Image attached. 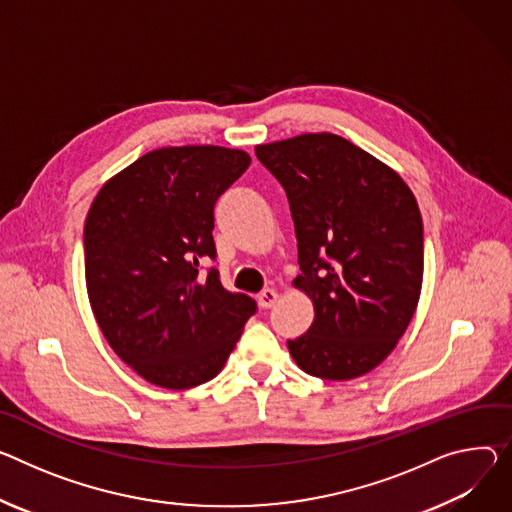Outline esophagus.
<instances>
[{
  "instance_id": "esophagus-1",
  "label": "esophagus",
  "mask_w": 512,
  "mask_h": 512,
  "mask_svg": "<svg viewBox=\"0 0 512 512\" xmlns=\"http://www.w3.org/2000/svg\"><path fill=\"white\" fill-rule=\"evenodd\" d=\"M257 300H259V306H261V308H271V306L277 302V292L271 290V288H265V290L257 296Z\"/></svg>"
}]
</instances>
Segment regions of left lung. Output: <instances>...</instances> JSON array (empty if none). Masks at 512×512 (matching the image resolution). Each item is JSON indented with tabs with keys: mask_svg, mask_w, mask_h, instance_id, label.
<instances>
[{
	"mask_svg": "<svg viewBox=\"0 0 512 512\" xmlns=\"http://www.w3.org/2000/svg\"><path fill=\"white\" fill-rule=\"evenodd\" d=\"M255 155L286 190L302 271L294 286L316 310L290 355L310 376L359 378L390 355L416 310L421 210L396 171L337 134H300Z\"/></svg>",
	"mask_w": 512,
	"mask_h": 512,
	"instance_id": "1",
	"label": "left lung"
}]
</instances>
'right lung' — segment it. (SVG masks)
I'll return each instance as SVG.
<instances>
[{"label":"right lung","mask_w":512,"mask_h":512,"mask_svg":"<svg viewBox=\"0 0 512 512\" xmlns=\"http://www.w3.org/2000/svg\"><path fill=\"white\" fill-rule=\"evenodd\" d=\"M245 151L167 147L112 177L83 228L91 310L147 382L185 390L212 380L257 312L216 267L214 204L249 167Z\"/></svg>","instance_id":"right-lung-1"}]
</instances>
